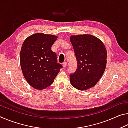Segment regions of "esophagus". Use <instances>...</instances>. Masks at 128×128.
<instances>
[{"label": "esophagus", "mask_w": 128, "mask_h": 128, "mask_svg": "<svg viewBox=\"0 0 128 128\" xmlns=\"http://www.w3.org/2000/svg\"><path fill=\"white\" fill-rule=\"evenodd\" d=\"M62 66L64 67V68H66V62H64L63 63H62Z\"/></svg>", "instance_id": "34e87169"}]
</instances>
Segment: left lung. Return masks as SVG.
I'll return each instance as SVG.
<instances>
[{"instance_id":"1","label":"left lung","mask_w":128,"mask_h":128,"mask_svg":"<svg viewBox=\"0 0 128 128\" xmlns=\"http://www.w3.org/2000/svg\"><path fill=\"white\" fill-rule=\"evenodd\" d=\"M70 40L77 61V69L70 74V82L79 90L96 85L107 64V50L102 41L91 34L71 36Z\"/></svg>"}]
</instances>
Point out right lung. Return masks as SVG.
<instances>
[{
	"label": "right lung",
	"instance_id": "add662e5",
	"mask_svg": "<svg viewBox=\"0 0 128 128\" xmlns=\"http://www.w3.org/2000/svg\"><path fill=\"white\" fill-rule=\"evenodd\" d=\"M58 36L35 33L23 42L20 51V66L28 84L36 90L50 86L62 68L58 63L57 55L51 47Z\"/></svg>",
	"mask_w": 128,
	"mask_h": 128
}]
</instances>
